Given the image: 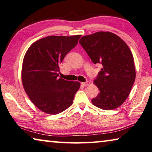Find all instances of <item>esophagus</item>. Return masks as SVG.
I'll use <instances>...</instances> for the list:
<instances>
[{"mask_svg": "<svg viewBox=\"0 0 152 152\" xmlns=\"http://www.w3.org/2000/svg\"><path fill=\"white\" fill-rule=\"evenodd\" d=\"M89 83H90V82H89V81H86V82H83V83H81V84H82V85H83V86H88Z\"/></svg>", "mask_w": 152, "mask_h": 152, "instance_id": "34e87169", "label": "esophagus"}]
</instances>
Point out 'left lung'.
<instances>
[{
    "instance_id": "8db88e82",
    "label": "left lung",
    "mask_w": 152,
    "mask_h": 152,
    "mask_svg": "<svg viewBox=\"0 0 152 152\" xmlns=\"http://www.w3.org/2000/svg\"><path fill=\"white\" fill-rule=\"evenodd\" d=\"M79 42L94 64L102 65L94 80L99 92L91 102L102 110L118 108L128 98L135 79L130 49L120 37L109 31L83 36Z\"/></svg>"
}]
</instances>
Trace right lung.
<instances>
[{
	"mask_svg": "<svg viewBox=\"0 0 152 152\" xmlns=\"http://www.w3.org/2000/svg\"><path fill=\"white\" fill-rule=\"evenodd\" d=\"M81 36L46 37L32 44L25 54L22 83L32 103L44 113H61L73 104L80 83L58 78V72L60 64Z\"/></svg>",
	"mask_w": 152,
	"mask_h": 152,
	"instance_id": "obj_1",
	"label": "right lung"
}]
</instances>
